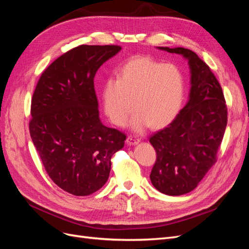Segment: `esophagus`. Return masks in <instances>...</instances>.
Here are the masks:
<instances>
[{"label":"esophagus","mask_w":249,"mask_h":249,"mask_svg":"<svg viewBox=\"0 0 249 249\" xmlns=\"http://www.w3.org/2000/svg\"><path fill=\"white\" fill-rule=\"evenodd\" d=\"M139 141H140V138H138L136 136H132V135H129V136H127V138H126V143L129 145L137 144V143H139Z\"/></svg>","instance_id":"obj_1"}]
</instances>
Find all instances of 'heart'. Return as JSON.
I'll return each mask as SVG.
<instances>
[{
	"label": "heart",
	"mask_w": 249,
	"mask_h": 249,
	"mask_svg": "<svg viewBox=\"0 0 249 249\" xmlns=\"http://www.w3.org/2000/svg\"><path fill=\"white\" fill-rule=\"evenodd\" d=\"M185 82L177 66L149 57H134L103 88V109L110 122L125 125L135 110L132 127L141 131L150 125L160 129L169 124L182 108Z\"/></svg>",
	"instance_id": "1"
}]
</instances>
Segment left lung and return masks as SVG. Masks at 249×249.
Wrapping results in <instances>:
<instances>
[{
  "mask_svg": "<svg viewBox=\"0 0 249 249\" xmlns=\"http://www.w3.org/2000/svg\"><path fill=\"white\" fill-rule=\"evenodd\" d=\"M159 49L183 55L191 69L189 102L166 127L149 137L157 154L149 176L152 184L164 194L178 196L192 191L216 163L228 107L215 74L194 52Z\"/></svg>",
  "mask_w": 249,
  "mask_h": 249,
  "instance_id": "8db88e82",
  "label": "left lung"
}]
</instances>
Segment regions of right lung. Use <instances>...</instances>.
Returning a JSON list of instances; mask_svg holds the SVG:
<instances>
[{
    "label": "right lung",
    "mask_w": 249,
    "mask_h": 249,
    "mask_svg": "<svg viewBox=\"0 0 249 249\" xmlns=\"http://www.w3.org/2000/svg\"><path fill=\"white\" fill-rule=\"evenodd\" d=\"M122 47L82 44L64 53L43 71L31 100L29 130L48 176L76 196L106 184L111 158L125 134L99 117L94 77Z\"/></svg>",
    "instance_id": "obj_1"
}]
</instances>
